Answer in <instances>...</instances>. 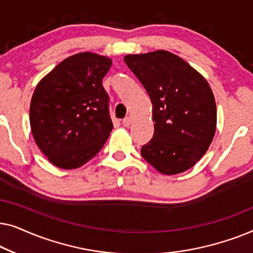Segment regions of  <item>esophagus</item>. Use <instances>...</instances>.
Here are the masks:
<instances>
[{"instance_id": "34e87169", "label": "esophagus", "mask_w": 253, "mask_h": 253, "mask_svg": "<svg viewBox=\"0 0 253 253\" xmlns=\"http://www.w3.org/2000/svg\"><path fill=\"white\" fill-rule=\"evenodd\" d=\"M131 122H132V119H131V117H126V119L122 121V124L124 126L127 127V126H131Z\"/></svg>"}]
</instances>
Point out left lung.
<instances>
[{
	"label": "left lung",
	"mask_w": 253,
	"mask_h": 253,
	"mask_svg": "<svg viewBox=\"0 0 253 253\" xmlns=\"http://www.w3.org/2000/svg\"><path fill=\"white\" fill-rule=\"evenodd\" d=\"M124 61L153 105V138L141 157L165 175L188 170L212 143L216 106L209 83L177 55L167 50L126 55Z\"/></svg>",
	"instance_id": "obj_1"
}]
</instances>
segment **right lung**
<instances>
[{
    "instance_id": "right-lung-1",
    "label": "right lung",
    "mask_w": 253,
    "mask_h": 253,
    "mask_svg": "<svg viewBox=\"0 0 253 253\" xmlns=\"http://www.w3.org/2000/svg\"><path fill=\"white\" fill-rule=\"evenodd\" d=\"M112 60L94 53L65 58L39 82L30 106L34 140L62 169L85 165L101 150L113 122L102 78Z\"/></svg>"
}]
</instances>
